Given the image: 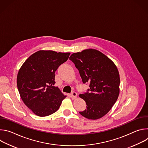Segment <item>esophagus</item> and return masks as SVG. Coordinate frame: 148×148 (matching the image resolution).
Wrapping results in <instances>:
<instances>
[{"label":"esophagus","mask_w":148,"mask_h":148,"mask_svg":"<svg viewBox=\"0 0 148 148\" xmlns=\"http://www.w3.org/2000/svg\"><path fill=\"white\" fill-rule=\"evenodd\" d=\"M77 94L76 92H73L71 94V97L72 99H75L77 98Z\"/></svg>","instance_id":"esophagus-1"}]
</instances>
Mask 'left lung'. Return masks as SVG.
<instances>
[{
    "instance_id": "obj_1",
    "label": "left lung",
    "mask_w": 148,
    "mask_h": 148,
    "mask_svg": "<svg viewBox=\"0 0 148 148\" xmlns=\"http://www.w3.org/2000/svg\"><path fill=\"white\" fill-rule=\"evenodd\" d=\"M69 59L78 70L83 83L89 84L87 92L79 94L87 107L79 113L89 119L102 118L111 109L119 94L120 78L116 66L94 49L73 53Z\"/></svg>"
}]
</instances>
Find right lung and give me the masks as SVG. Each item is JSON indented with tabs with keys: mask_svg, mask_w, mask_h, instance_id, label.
<instances>
[{
	"mask_svg": "<svg viewBox=\"0 0 148 148\" xmlns=\"http://www.w3.org/2000/svg\"><path fill=\"white\" fill-rule=\"evenodd\" d=\"M70 53L38 51L30 56L20 69L17 86L21 98L39 116L56 112L66 98L55 87V72L67 61Z\"/></svg>",
	"mask_w": 148,
	"mask_h": 148,
	"instance_id": "1",
	"label": "right lung"
}]
</instances>
